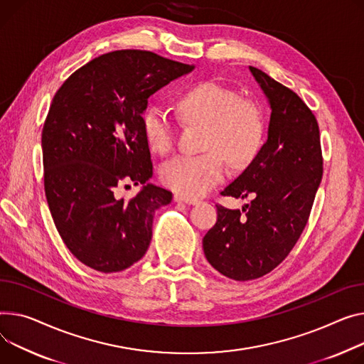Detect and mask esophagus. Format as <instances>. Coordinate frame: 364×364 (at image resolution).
I'll return each instance as SVG.
<instances>
[{
  "label": "esophagus",
  "mask_w": 364,
  "mask_h": 364,
  "mask_svg": "<svg viewBox=\"0 0 364 364\" xmlns=\"http://www.w3.org/2000/svg\"><path fill=\"white\" fill-rule=\"evenodd\" d=\"M174 202L177 203H187V205H198L199 200L195 199V198H187V196H183V195H176L174 196Z\"/></svg>",
  "instance_id": "obj_1"
}]
</instances>
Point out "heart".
Listing matches in <instances>:
<instances>
[{"label":"heart","mask_w":364,"mask_h":364,"mask_svg":"<svg viewBox=\"0 0 364 364\" xmlns=\"http://www.w3.org/2000/svg\"><path fill=\"white\" fill-rule=\"evenodd\" d=\"M177 109L188 123L206 124L203 146L210 149L177 156L162 166L164 184L183 196H202L225 177L228 164L223 151L234 165L243 166L260 149L264 134L262 111L232 89L215 82L199 83L180 95ZM141 127L155 154L166 155L174 149L176 127L165 108L151 104L141 115Z\"/></svg>","instance_id":"obj_1"}]
</instances>
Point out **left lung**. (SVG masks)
<instances>
[{"label": "left lung", "instance_id": "obj_1", "mask_svg": "<svg viewBox=\"0 0 364 364\" xmlns=\"http://www.w3.org/2000/svg\"><path fill=\"white\" fill-rule=\"evenodd\" d=\"M271 108L268 139L223 196L252 199L243 209L216 206L203 237L208 262L223 275L250 281L271 272L300 238L322 180L319 126L300 96L249 67Z\"/></svg>", "mask_w": 364, "mask_h": 364}]
</instances>
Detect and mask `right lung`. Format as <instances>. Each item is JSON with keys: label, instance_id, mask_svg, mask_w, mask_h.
Listing matches in <instances>:
<instances>
[{"label": "right lung", "instance_id": "add662e5", "mask_svg": "<svg viewBox=\"0 0 364 364\" xmlns=\"http://www.w3.org/2000/svg\"><path fill=\"white\" fill-rule=\"evenodd\" d=\"M193 70L151 51H114L55 93L42 130L45 195L64 245L89 268L119 272L146 253L154 213L173 195L149 183L141 115L149 96ZM130 181L141 191L117 200L114 187Z\"/></svg>", "mask_w": 364, "mask_h": 364}]
</instances>
